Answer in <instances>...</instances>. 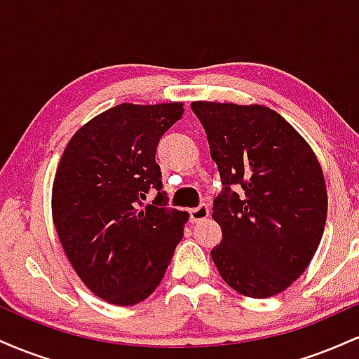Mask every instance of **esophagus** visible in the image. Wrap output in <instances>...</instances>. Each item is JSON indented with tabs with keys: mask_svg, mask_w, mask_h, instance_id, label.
<instances>
[{
	"mask_svg": "<svg viewBox=\"0 0 359 359\" xmlns=\"http://www.w3.org/2000/svg\"><path fill=\"white\" fill-rule=\"evenodd\" d=\"M208 216H209V208H208V204H201L199 208L191 209V221H192V222L204 221Z\"/></svg>",
	"mask_w": 359,
	"mask_h": 359,
	"instance_id": "34e87169",
	"label": "esophagus"
}]
</instances>
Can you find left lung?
Listing matches in <instances>:
<instances>
[{
	"label": "left lung",
	"mask_w": 359,
	"mask_h": 359,
	"mask_svg": "<svg viewBox=\"0 0 359 359\" xmlns=\"http://www.w3.org/2000/svg\"><path fill=\"white\" fill-rule=\"evenodd\" d=\"M222 192L212 217L222 240L211 250L219 275L240 294L266 299L306 271L323 238L327 191L309 143L262 104L194 101ZM233 184H241L238 194Z\"/></svg>",
	"instance_id": "8db88e82"
}]
</instances>
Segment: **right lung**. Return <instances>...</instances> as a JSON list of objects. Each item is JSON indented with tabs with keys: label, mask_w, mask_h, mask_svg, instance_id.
<instances>
[{
	"label": "right lung",
	"mask_w": 359,
	"mask_h": 359,
	"mask_svg": "<svg viewBox=\"0 0 359 359\" xmlns=\"http://www.w3.org/2000/svg\"><path fill=\"white\" fill-rule=\"evenodd\" d=\"M182 102L114 106L74 133L57 167L52 217L65 257L94 295L135 306L162 282L189 214L170 209L155 162Z\"/></svg>",
	"instance_id": "right-lung-1"
}]
</instances>
